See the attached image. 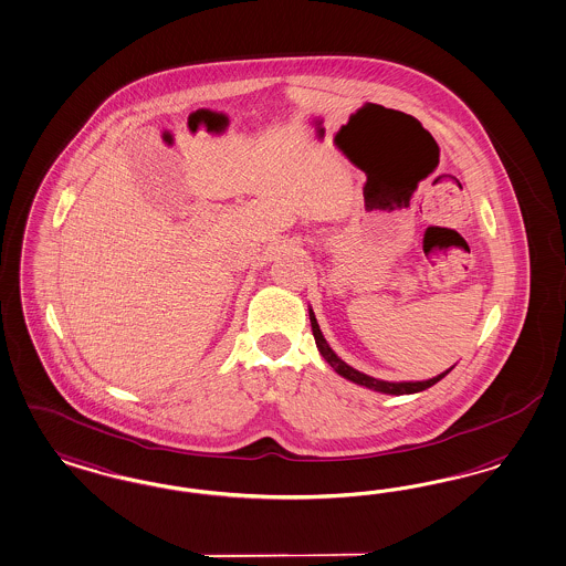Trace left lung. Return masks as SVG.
Masks as SVG:
<instances>
[{"label": "left lung", "instance_id": "8db88e82", "mask_svg": "<svg viewBox=\"0 0 566 566\" xmlns=\"http://www.w3.org/2000/svg\"><path fill=\"white\" fill-rule=\"evenodd\" d=\"M310 319H312V331L313 336H315V345H317V349L322 353V357L331 364L334 371H338L343 378H347V380H352V382H357V385H364V387H368V389L380 390V392H389V395H406V392H418V390L429 389L432 385H437L443 376H448V371H443V374H439V376H434V378H430V380H422V382H387V380H378V378H371V376H366V374H361V371L353 370L352 366H347L343 359H338L336 357V353L332 352L331 347H328V343H326V338L322 336V332H319V326H317V322H315V315L313 312H310Z\"/></svg>", "mask_w": 566, "mask_h": 566}]
</instances>
